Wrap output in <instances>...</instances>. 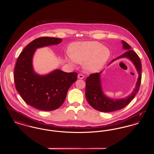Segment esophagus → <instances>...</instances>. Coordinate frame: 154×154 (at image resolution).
I'll return each mask as SVG.
<instances>
[{"mask_svg": "<svg viewBox=\"0 0 154 154\" xmlns=\"http://www.w3.org/2000/svg\"><path fill=\"white\" fill-rule=\"evenodd\" d=\"M84 77V75H82V74H79L78 75V79H83Z\"/></svg>", "mask_w": 154, "mask_h": 154, "instance_id": "esophagus-1", "label": "esophagus"}]
</instances>
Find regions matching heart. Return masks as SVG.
<instances>
[{
  "label": "heart",
  "mask_w": 154,
  "mask_h": 154,
  "mask_svg": "<svg viewBox=\"0 0 154 154\" xmlns=\"http://www.w3.org/2000/svg\"><path fill=\"white\" fill-rule=\"evenodd\" d=\"M70 51L68 62L72 65L84 63V68L89 73L100 71L110 57L109 49L97 42L74 43L70 47Z\"/></svg>",
  "instance_id": "b5f03b06"
}]
</instances>
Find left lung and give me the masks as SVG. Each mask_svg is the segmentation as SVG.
Here are the masks:
<instances>
[{
    "label": "left lung",
    "mask_w": 154,
    "mask_h": 154,
    "mask_svg": "<svg viewBox=\"0 0 154 154\" xmlns=\"http://www.w3.org/2000/svg\"><path fill=\"white\" fill-rule=\"evenodd\" d=\"M123 49L127 51L124 54L113 59L109 65L114 61L120 58H127L130 60L139 74V77L136 84V87L132 93L125 98H110L106 95L103 91L101 76L103 71L97 73L92 74L86 80L85 97L88 103L95 110L101 112H112L121 110L131 102L139 91L141 79V65L139 56L132 50L131 47L126 42L122 40Z\"/></svg>",
    "instance_id": "1"
}]
</instances>
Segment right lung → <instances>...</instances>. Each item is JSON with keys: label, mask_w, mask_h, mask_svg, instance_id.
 <instances>
[{"label": "right lung", "mask_w": 154, "mask_h": 154, "mask_svg": "<svg viewBox=\"0 0 154 154\" xmlns=\"http://www.w3.org/2000/svg\"><path fill=\"white\" fill-rule=\"evenodd\" d=\"M59 38L42 37L28 44L20 54L14 69L15 88L23 100L38 110L52 111L63 103L68 89L77 79L75 72L66 73L57 69L49 73L35 72L33 58L37 48L57 45Z\"/></svg>", "instance_id": "right-lung-1"}]
</instances>
